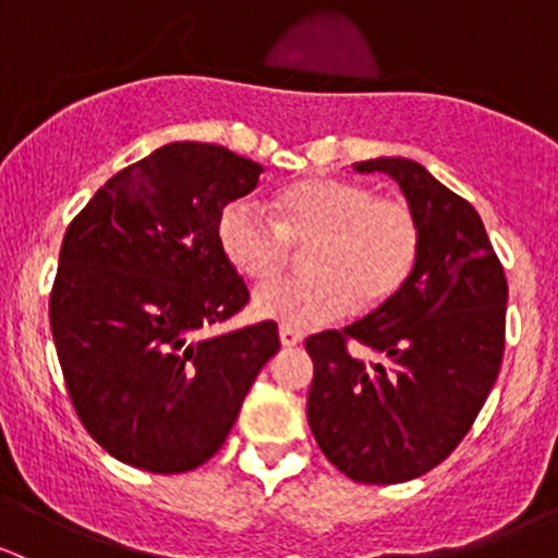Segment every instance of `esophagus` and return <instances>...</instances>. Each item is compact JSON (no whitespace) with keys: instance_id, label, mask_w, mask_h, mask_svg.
I'll list each match as a JSON object with an SVG mask.
<instances>
[{"instance_id":"34e87169","label":"esophagus","mask_w":558,"mask_h":558,"mask_svg":"<svg viewBox=\"0 0 558 558\" xmlns=\"http://www.w3.org/2000/svg\"><path fill=\"white\" fill-rule=\"evenodd\" d=\"M280 345L283 348H296L302 342V331L300 329H291V326H280Z\"/></svg>"}]
</instances>
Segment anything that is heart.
I'll list each match as a JSON object with an SVG mask.
<instances>
[{
  "label": "heart",
  "mask_w": 558,
  "mask_h": 558,
  "mask_svg": "<svg viewBox=\"0 0 558 558\" xmlns=\"http://www.w3.org/2000/svg\"><path fill=\"white\" fill-rule=\"evenodd\" d=\"M227 262L253 286L278 280L295 247L311 245L307 278L258 291L253 313L291 329H311L356 311L384 307L402 291L421 253V223L402 199L369 185L311 178L275 199V218L256 199H234L218 216Z\"/></svg>",
  "instance_id": "1"
}]
</instances>
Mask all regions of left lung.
<instances>
[{"instance_id":"1","label":"left lung","mask_w":558,"mask_h":558,"mask_svg":"<svg viewBox=\"0 0 558 558\" xmlns=\"http://www.w3.org/2000/svg\"><path fill=\"white\" fill-rule=\"evenodd\" d=\"M353 170L397 180L418 216L421 253L391 302L305 340L307 424L351 481L404 483L448 459L475 424L502 367L508 280L475 207L418 161L384 156Z\"/></svg>"}]
</instances>
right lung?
Segmentation results:
<instances>
[{
  "label": "right lung",
  "instance_id": "right-lung-1",
  "mask_svg": "<svg viewBox=\"0 0 558 558\" xmlns=\"http://www.w3.org/2000/svg\"><path fill=\"white\" fill-rule=\"evenodd\" d=\"M258 174L223 145L170 143L112 174L66 227L50 331L77 418L123 464H205L278 353L275 320L207 337L251 300L218 216Z\"/></svg>",
  "mask_w": 558,
  "mask_h": 558
}]
</instances>
